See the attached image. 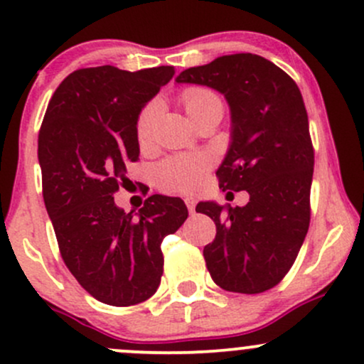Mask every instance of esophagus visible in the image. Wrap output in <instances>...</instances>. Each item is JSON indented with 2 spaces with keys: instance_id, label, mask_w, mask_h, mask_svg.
<instances>
[{
  "instance_id": "34e87169",
  "label": "esophagus",
  "mask_w": 364,
  "mask_h": 364,
  "mask_svg": "<svg viewBox=\"0 0 364 364\" xmlns=\"http://www.w3.org/2000/svg\"><path fill=\"white\" fill-rule=\"evenodd\" d=\"M185 203H186L188 210H190V214H195V205H196V198H193V196H185Z\"/></svg>"
}]
</instances>
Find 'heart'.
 <instances>
[{
	"mask_svg": "<svg viewBox=\"0 0 364 364\" xmlns=\"http://www.w3.org/2000/svg\"><path fill=\"white\" fill-rule=\"evenodd\" d=\"M181 102L190 116V119L208 109H224L223 99L214 90L193 87L183 92ZM156 111L154 104H149L140 111L136 118V139L141 145L149 144L152 139L154 124H156ZM208 161L202 156H176L166 159L157 168L159 185L166 191H179V193H190L196 191L203 185L207 176Z\"/></svg>",
	"mask_w": 364,
	"mask_h": 364,
	"instance_id": "heart-1",
	"label": "heart"
}]
</instances>
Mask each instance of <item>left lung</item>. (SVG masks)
I'll return each mask as SVG.
<instances>
[{
	"label": "left lung",
	"instance_id": "8db88e82",
	"mask_svg": "<svg viewBox=\"0 0 364 364\" xmlns=\"http://www.w3.org/2000/svg\"><path fill=\"white\" fill-rule=\"evenodd\" d=\"M210 87L231 111V141L217 176L223 190H246L245 207L200 202L217 235L203 248L225 291L258 294L289 272L310 225L315 154L301 92L286 72L252 53L225 54L178 75Z\"/></svg>",
	"mask_w": 364,
	"mask_h": 364
}]
</instances>
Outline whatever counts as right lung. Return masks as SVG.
<instances>
[{
	"instance_id": "right-lung-1",
	"label": "right lung",
	"mask_w": 364,
	"mask_h": 364,
	"mask_svg": "<svg viewBox=\"0 0 364 364\" xmlns=\"http://www.w3.org/2000/svg\"><path fill=\"white\" fill-rule=\"evenodd\" d=\"M173 75L174 66L77 70L53 94L39 132L43 196L63 260L83 289L112 306L157 291L162 240L188 217L174 196H149L136 217L112 196L139 159L136 118Z\"/></svg>"
}]
</instances>
